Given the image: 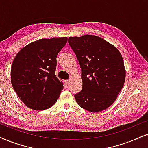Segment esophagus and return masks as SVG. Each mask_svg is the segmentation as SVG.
I'll return each instance as SVG.
<instances>
[{"label": "esophagus", "instance_id": "34e87169", "mask_svg": "<svg viewBox=\"0 0 148 148\" xmlns=\"http://www.w3.org/2000/svg\"><path fill=\"white\" fill-rule=\"evenodd\" d=\"M65 83L66 84V85H68V84L70 83V80H65Z\"/></svg>", "mask_w": 148, "mask_h": 148}]
</instances>
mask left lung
<instances>
[{
    "label": "left lung",
    "mask_w": 148,
    "mask_h": 148,
    "mask_svg": "<svg viewBox=\"0 0 148 148\" xmlns=\"http://www.w3.org/2000/svg\"><path fill=\"white\" fill-rule=\"evenodd\" d=\"M68 43L81 68L83 88L74 95L80 107L100 112L115 102L126 78L119 50L100 37L86 35L70 37Z\"/></svg>",
    "instance_id": "obj_1"
}]
</instances>
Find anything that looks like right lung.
Returning a JSON list of instances; mask_svg holds the SVG:
<instances>
[{
    "label": "right lung",
    "instance_id": "right-lung-1",
    "mask_svg": "<svg viewBox=\"0 0 148 148\" xmlns=\"http://www.w3.org/2000/svg\"><path fill=\"white\" fill-rule=\"evenodd\" d=\"M67 41L66 37L41 39L24 47L14 58L12 86L30 108L42 111L57 102L63 89L55 75L57 56Z\"/></svg>",
    "mask_w": 148,
    "mask_h": 148
}]
</instances>
